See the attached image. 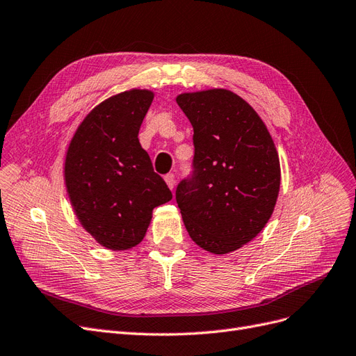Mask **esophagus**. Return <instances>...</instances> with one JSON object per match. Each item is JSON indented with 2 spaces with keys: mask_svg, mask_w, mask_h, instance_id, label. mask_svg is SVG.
I'll list each match as a JSON object with an SVG mask.
<instances>
[{
  "mask_svg": "<svg viewBox=\"0 0 356 356\" xmlns=\"http://www.w3.org/2000/svg\"><path fill=\"white\" fill-rule=\"evenodd\" d=\"M164 180H165V183L168 185V188L173 191L175 189V185H176V177H175V175L173 173H168V175H165L164 176Z\"/></svg>",
  "mask_w": 356,
  "mask_h": 356,
  "instance_id": "esophagus-1",
  "label": "esophagus"
}]
</instances>
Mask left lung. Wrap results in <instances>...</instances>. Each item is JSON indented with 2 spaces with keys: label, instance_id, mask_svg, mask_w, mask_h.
<instances>
[{
  "label": "left lung",
  "instance_id": "obj_1",
  "mask_svg": "<svg viewBox=\"0 0 356 356\" xmlns=\"http://www.w3.org/2000/svg\"><path fill=\"white\" fill-rule=\"evenodd\" d=\"M179 107L193 127L192 171L176 201L192 241L227 254L264 229L277 201L280 163L255 110L226 89L181 94Z\"/></svg>",
  "mask_w": 356,
  "mask_h": 356
}]
</instances>
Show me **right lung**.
<instances>
[{
    "label": "right lung",
    "instance_id": "obj_1",
    "mask_svg": "<svg viewBox=\"0 0 356 356\" xmlns=\"http://www.w3.org/2000/svg\"><path fill=\"white\" fill-rule=\"evenodd\" d=\"M152 99L140 89L105 99L79 126L65 156V186L79 221L114 251L136 246L152 209L173 198L138 139Z\"/></svg>",
    "mask_w": 356,
    "mask_h": 356
}]
</instances>
